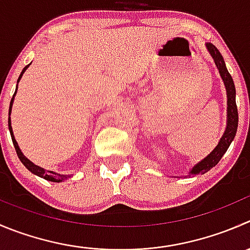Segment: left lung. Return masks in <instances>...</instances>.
I'll use <instances>...</instances> for the list:
<instances>
[{
	"label": "left lung",
	"mask_w": 250,
	"mask_h": 250,
	"mask_svg": "<svg viewBox=\"0 0 250 250\" xmlns=\"http://www.w3.org/2000/svg\"><path fill=\"white\" fill-rule=\"evenodd\" d=\"M208 51L210 52L211 57L214 58V62L216 64L217 69L220 72L222 81H224L225 86H226L227 93V125L226 130H225L224 135L220 139L217 146L208 155L207 157L198 162L189 172V176H194V174H204L205 172L210 171L214 166H216L217 162L221 160L225 152L227 151L229 146L231 145L232 140L234 139L237 133V127H238V111H237L236 105V88H234L233 79H232L231 74L229 73L225 64V61L220 51L217 50L216 46L212 43H207Z\"/></svg>",
	"instance_id": "8db88e82"
}]
</instances>
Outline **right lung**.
Segmentation results:
<instances>
[{
    "mask_svg": "<svg viewBox=\"0 0 250 250\" xmlns=\"http://www.w3.org/2000/svg\"><path fill=\"white\" fill-rule=\"evenodd\" d=\"M28 67H29V64H28V66L24 67L23 71H21V76H19L18 82L21 81V76H23V73H24V72L26 71V68H28ZM16 94H17V89H16V91H14V95H16ZM14 95H13V98H12L11 104H9V112H8L9 115H11L12 105H13V100H14ZM8 128H9V132H11V137H12V142H13V145H14V149H16L17 155H18L19 160H21V164H23L24 166H25L26 168H28L29 171L31 172V173L36 174V176H39V177H41V178L46 179V181H51V182H63L64 179H67V178H69V177H71V176H67V174H61V173H57V172L47 171V169L42 168V167L36 166V165H34L33 162L30 161V160L26 159V157L24 156L23 152H21V149H19L18 143H17L16 138H14V135H13V130H12V125H11V117L8 118Z\"/></svg>",
    "mask_w": 250,
    "mask_h": 250,
    "instance_id": "add662e5",
    "label": "right lung"
}]
</instances>
